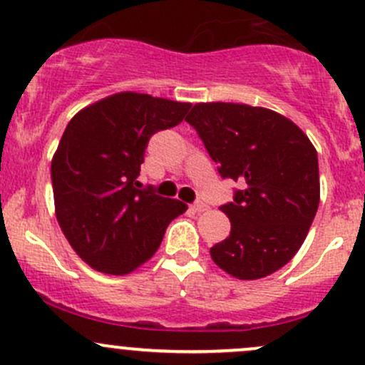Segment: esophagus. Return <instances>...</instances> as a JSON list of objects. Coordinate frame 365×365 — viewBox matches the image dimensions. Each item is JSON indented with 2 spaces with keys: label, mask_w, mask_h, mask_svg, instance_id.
Segmentation results:
<instances>
[{
  "label": "esophagus",
  "mask_w": 365,
  "mask_h": 365,
  "mask_svg": "<svg viewBox=\"0 0 365 365\" xmlns=\"http://www.w3.org/2000/svg\"><path fill=\"white\" fill-rule=\"evenodd\" d=\"M208 208H210V206H208V205H205V202H201V201L194 202V205L190 206V210H192V212H195V213L206 212V210H208Z\"/></svg>",
  "instance_id": "1"
}]
</instances>
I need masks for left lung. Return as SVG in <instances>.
<instances>
[{
  "instance_id": "1",
  "label": "left lung",
  "mask_w": 365,
  "mask_h": 365,
  "mask_svg": "<svg viewBox=\"0 0 365 365\" xmlns=\"http://www.w3.org/2000/svg\"><path fill=\"white\" fill-rule=\"evenodd\" d=\"M222 178L243 183L220 210L231 234L210 248L213 262L237 279L273 274L308 236L318 202V155L283 115L237 103H197L185 118Z\"/></svg>"
}]
</instances>
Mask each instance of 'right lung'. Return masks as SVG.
Listing matches in <instances>:
<instances>
[{
  "instance_id": "add662e5",
  "label": "right lung",
  "mask_w": 365,
  "mask_h": 365,
  "mask_svg": "<svg viewBox=\"0 0 365 365\" xmlns=\"http://www.w3.org/2000/svg\"><path fill=\"white\" fill-rule=\"evenodd\" d=\"M190 103L118 92L80 110L52 159L56 217L96 271L128 274L157 252L187 205L136 189L148 140L178 125Z\"/></svg>"
}]
</instances>
